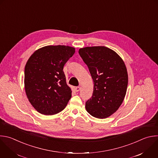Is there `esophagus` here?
Returning a JSON list of instances; mask_svg holds the SVG:
<instances>
[{
    "instance_id": "esophagus-1",
    "label": "esophagus",
    "mask_w": 158,
    "mask_h": 158,
    "mask_svg": "<svg viewBox=\"0 0 158 158\" xmlns=\"http://www.w3.org/2000/svg\"><path fill=\"white\" fill-rule=\"evenodd\" d=\"M80 89H81V87H75V90H76V92H79V91L80 90Z\"/></svg>"
}]
</instances>
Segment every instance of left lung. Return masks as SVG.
Returning a JSON list of instances; mask_svg holds the SVG:
<instances>
[{
  "instance_id": "obj_1",
  "label": "left lung",
  "mask_w": 158,
  "mask_h": 158,
  "mask_svg": "<svg viewBox=\"0 0 158 158\" xmlns=\"http://www.w3.org/2000/svg\"><path fill=\"white\" fill-rule=\"evenodd\" d=\"M79 54L87 66L94 81L92 97L85 109L92 116L106 118L122 103L128 85L125 64L114 50L105 46L81 48Z\"/></svg>"
}]
</instances>
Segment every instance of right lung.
<instances>
[{"label":"right lung","instance_id":"right-lung-1","mask_svg":"<svg viewBox=\"0 0 158 158\" xmlns=\"http://www.w3.org/2000/svg\"><path fill=\"white\" fill-rule=\"evenodd\" d=\"M75 52L69 46H46L35 51L25 67V89L31 106L45 115L64 109L71 97L63 68Z\"/></svg>","mask_w":158,"mask_h":158}]
</instances>
